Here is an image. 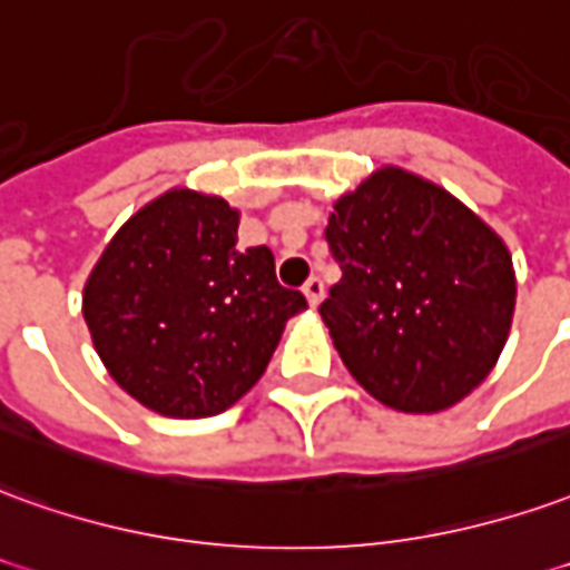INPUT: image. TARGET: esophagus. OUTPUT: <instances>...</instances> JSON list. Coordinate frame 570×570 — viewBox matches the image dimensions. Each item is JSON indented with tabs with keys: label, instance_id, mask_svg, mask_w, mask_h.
<instances>
[{
	"label": "esophagus",
	"instance_id": "obj_1",
	"mask_svg": "<svg viewBox=\"0 0 570 570\" xmlns=\"http://www.w3.org/2000/svg\"><path fill=\"white\" fill-rule=\"evenodd\" d=\"M302 293L308 298V305L317 308V305L324 302V281H321V277H308V284L302 286Z\"/></svg>",
	"mask_w": 570,
	"mask_h": 570
}]
</instances>
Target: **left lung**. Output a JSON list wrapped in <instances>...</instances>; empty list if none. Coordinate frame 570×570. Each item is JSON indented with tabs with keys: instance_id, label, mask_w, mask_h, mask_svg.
I'll return each instance as SVG.
<instances>
[{
	"instance_id": "8db88e82",
	"label": "left lung",
	"mask_w": 570,
	"mask_h": 570,
	"mask_svg": "<svg viewBox=\"0 0 570 570\" xmlns=\"http://www.w3.org/2000/svg\"><path fill=\"white\" fill-rule=\"evenodd\" d=\"M326 240L342 281L321 317L364 392L441 413L497 367L515 314L507 244L451 190L380 166L333 203Z\"/></svg>"
}]
</instances>
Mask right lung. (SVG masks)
<instances>
[{
  "label": "right lung",
  "mask_w": 570,
  "mask_h": 570,
  "mask_svg": "<svg viewBox=\"0 0 570 570\" xmlns=\"http://www.w3.org/2000/svg\"><path fill=\"white\" fill-rule=\"evenodd\" d=\"M240 209L175 185L110 237L82 286L91 345L126 395L173 420L216 416L262 380L308 308L268 246H237Z\"/></svg>",
  "instance_id": "add662e5"
}]
</instances>
